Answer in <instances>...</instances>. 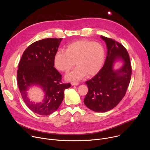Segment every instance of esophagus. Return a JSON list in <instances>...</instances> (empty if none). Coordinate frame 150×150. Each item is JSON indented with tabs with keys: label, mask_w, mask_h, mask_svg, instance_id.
Returning <instances> with one entry per match:
<instances>
[{
	"label": "esophagus",
	"mask_w": 150,
	"mask_h": 150,
	"mask_svg": "<svg viewBox=\"0 0 150 150\" xmlns=\"http://www.w3.org/2000/svg\"><path fill=\"white\" fill-rule=\"evenodd\" d=\"M78 84H79V83L78 82H71V85H74H74H78Z\"/></svg>",
	"instance_id": "obj_1"
}]
</instances>
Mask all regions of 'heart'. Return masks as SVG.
I'll use <instances>...</instances> for the list:
<instances>
[{
  "instance_id": "heart-1",
  "label": "heart",
  "mask_w": 150,
  "mask_h": 150,
  "mask_svg": "<svg viewBox=\"0 0 150 150\" xmlns=\"http://www.w3.org/2000/svg\"><path fill=\"white\" fill-rule=\"evenodd\" d=\"M104 58L105 52L101 44L80 40L68 45L65 52L58 50L54 56V63L59 71L64 72H68L76 63L78 67L66 76L67 79L74 81L81 79L87 75H96L103 67Z\"/></svg>"
}]
</instances>
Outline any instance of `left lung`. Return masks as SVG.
Listing matches in <instances>:
<instances>
[{
	"mask_svg": "<svg viewBox=\"0 0 150 150\" xmlns=\"http://www.w3.org/2000/svg\"><path fill=\"white\" fill-rule=\"evenodd\" d=\"M106 43L108 53L104 65L98 74L86 84L88 91L83 100L90 110L106 112L113 109L125 96L132 75L130 58L126 49L115 40L101 36ZM121 60L124 65L115 70L114 64Z\"/></svg>",
	"mask_w": 150,
	"mask_h": 150,
	"instance_id": "8db88e82",
	"label": "left lung"
}]
</instances>
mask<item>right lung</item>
Returning <instances> with one entry per match:
<instances>
[{
    "label": "right lung",
    "mask_w": 150,
    "mask_h": 150,
    "mask_svg": "<svg viewBox=\"0 0 150 150\" xmlns=\"http://www.w3.org/2000/svg\"><path fill=\"white\" fill-rule=\"evenodd\" d=\"M62 38H45L35 41L24 51L18 65L17 82L22 97L33 112L47 116L57 110L64 91L71 83H62V75L54 67V56ZM38 86L44 90V100L40 103L31 102L27 91Z\"/></svg>",
    "instance_id": "obj_1"
}]
</instances>
